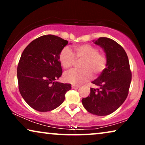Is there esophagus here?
<instances>
[{
  "mask_svg": "<svg viewBox=\"0 0 145 145\" xmlns=\"http://www.w3.org/2000/svg\"><path fill=\"white\" fill-rule=\"evenodd\" d=\"M78 88H79V86H78V85H75V84L72 85V89H77Z\"/></svg>",
  "mask_w": 145,
  "mask_h": 145,
  "instance_id": "esophagus-1",
  "label": "esophagus"
}]
</instances>
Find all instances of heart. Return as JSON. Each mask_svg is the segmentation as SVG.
<instances>
[{
    "mask_svg": "<svg viewBox=\"0 0 145 145\" xmlns=\"http://www.w3.org/2000/svg\"><path fill=\"white\" fill-rule=\"evenodd\" d=\"M74 55L77 59H83L80 63V70H71L63 74L65 82L72 84H79L102 73L106 68L107 57L105 54L99 52L97 47L90 44L76 45L74 47ZM74 55L69 47H65L61 51L59 59L65 69L70 68L75 62Z\"/></svg>",
    "mask_w": 145,
    "mask_h": 145,
    "instance_id": "b5f03b06",
    "label": "heart"
}]
</instances>
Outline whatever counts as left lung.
Masks as SVG:
<instances>
[{
  "label": "left lung",
  "mask_w": 145,
  "mask_h": 145,
  "mask_svg": "<svg viewBox=\"0 0 145 145\" xmlns=\"http://www.w3.org/2000/svg\"><path fill=\"white\" fill-rule=\"evenodd\" d=\"M102 48L107 57V66L92 83L99 86L90 88V94L82 99L84 108L98 116L111 114L120 108L127 97L131 72L124 49L113 39L100 37L93 41Z\"/></svg>",
  "instance_id": "left-lung-1"
}]
</instances>
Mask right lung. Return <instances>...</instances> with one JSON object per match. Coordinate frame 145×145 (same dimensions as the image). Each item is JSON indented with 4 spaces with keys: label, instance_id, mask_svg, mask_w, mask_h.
Wrapping results in <instances>:
<instances>
[{
    "label": "right lung",
    "instance_id": "right-lung-1",
    "mask_svg": "<svg viewBox=\"0 0 145 145\" xmlns=\"http://www.w3.org/2000/svg\"><path fill=\"white\" fill-rule=\"evenodd\" d=\"M68 41L53 35H42L31 41L24 50L17 68L20 92L31 108L49 112L65 100L71 84L57 80L62 75L59 59Z\"/></svg>",
    "mask_w": 145,
    "mask_h": 145
}]
</instances>
